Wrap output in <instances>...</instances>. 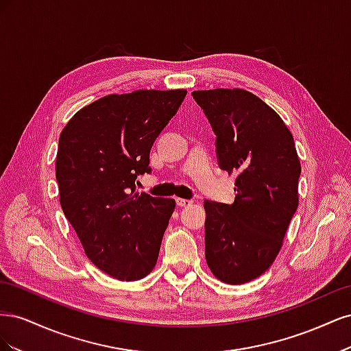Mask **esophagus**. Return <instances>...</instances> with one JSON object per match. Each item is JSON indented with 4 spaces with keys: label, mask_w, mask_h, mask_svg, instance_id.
<instances>
[{
    "label": "esophagus",
    "mask_w": 351,
    "mask_h": 351,
    "mask_svg": "<svg viewBox=\"0 0 351 351\" xmlns=\"http://www.w3.org/2000/svg\"><path fill=\"white\" fill-rule=\"evenodd\" d=\"M176 200H177V205H178L180 208H187V206H190V205L193 204V200H189V199H182V197H177Z\"/></svg>",
    "instance_id": "esophagus-1"
}]
</instances>
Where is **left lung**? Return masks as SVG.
<instances>
[{
  "instance_id": "obj_1",
  "label": "left lung",
  "mask_w": 351,
  "mask_h": 351,
  "mask_svg": "<svg viewBox=\"0 0 351 351\" xmlns=\"http://www.w3.org/2000/svg\"><path fill=\"white\" fill-rule=\"evenodd\" d=\"M217 134L219 167L236 174L234 204L205 200V258L227 284L267 271L299 206L302 171L293 134L256 95L240 88L192 92Z\"/></svg>"
}]
</instances>
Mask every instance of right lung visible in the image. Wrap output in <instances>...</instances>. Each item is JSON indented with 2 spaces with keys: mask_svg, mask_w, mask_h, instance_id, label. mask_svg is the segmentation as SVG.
I'll list each match as a JSON object with an SVG mask.
<instances>
[{
  "mask_svg": "<svg viewBox=\"0 0 351 351\" xmlns=\"http://www.w3.org/2000/svg\"><path fill=\"white\" fill-rule=\"evenodd\" d=\"M187 90L102 97L74 114L58 141L60 204L93 265L120 281L155 268L176 200L136 192L149 152Z\"/></svg>",
  "mask_w": 351,
  "mask_h": 351,
  "instance_id": "add662e5",
  "label": "right lung"
}]
</instances>
